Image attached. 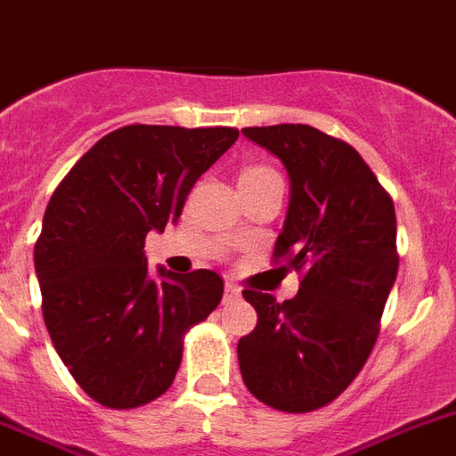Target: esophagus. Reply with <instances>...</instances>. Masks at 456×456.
<instances>
[{"mask_svg":"<svg viewBox=\"0 0 456 456\" xmlns=\"http://www.w3.org/2000/svg\"><path fill=\"white\" fill-rule=\"evenodd\" d=\"M240 287H235L232 281H225V287H224V303H232V300L240 298Z\"/></svg>","mask_w":456,"mask_h":456,"instance_id":"34e87169","label":"esophagus"}]
</instances>
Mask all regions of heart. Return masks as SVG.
Instances as JSON below:
<instances>
[{"label":"heart","mask_w":456,"mask_h":456,"mask_svg":"<svg viewBox=\"0 0 456 456\" xmlns=\"http://www.w3.org/2000/svg\"><path fill=\"white\" fill-rule=\"evenodd\" d=\"M265 172H273V169L268 167H247L242 172V176H256V175H265Z\"/></svg>","instance_id":"b5f03b06"}]
</instances>
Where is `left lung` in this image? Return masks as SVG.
<instances>
[{"mask_svg":"<svg viewBox=\"0 0 456 456\" xmlns=\"http://www.w3.org/2000/svg\"><path fill=\"white\" fill-rule=\"evenodd\" d=\"M242 134L287 169L289 209L274 256L303 281L284 303L242 293L258 322L237 342L240 372L270 408L310 412L352 385L378 340L398 273L394 202L352 146L317 127L281 123Z\"/></svg>","mask_w":456,"mask_h":456,"instance_id":"1","label":"left lung"}]
</instances>
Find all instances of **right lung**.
<instances>
[{"label": "right lung", "mask_w": 456, "mask_h": 456, "mask_svg": "<svg viewBox=\"0 0 456 456\" xmlns=\"http://www.w3.org/2000/svg\"><path fill=\"white\" fill-rule=\"evenodd\" d=\"M235 127L126 126L62 179L34 244L44 322L81 389L107 408L151 403L182 363L183 333L224 296L214 270L149 273L144 240L182 216Z\"/></svg>", "instance_id": "1"}]
</instances>
